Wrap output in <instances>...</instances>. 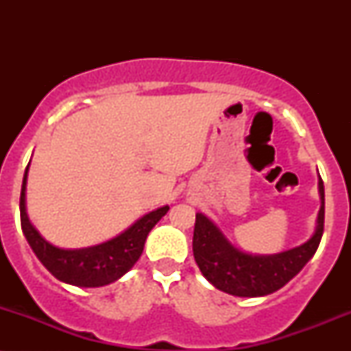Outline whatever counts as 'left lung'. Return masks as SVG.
<instances>
[{
  "label": "left lung",
  "mask_w": 351,
  "mask_h": 351,
  "mask_svg": "<svg viewBox=\"0 0 351 351\" xmlns=\"http://www.w3.org/2000/svg\"><path fill=\"white\" fill-rule=\"evenodd\" d=\"M322 208L317 231L305 244L274 256H252L236 249L206 216L196 215L193 254L203 276L219 291L236 297H263L279 291L312 259L324 234L325 191L318 180Z\"/></svg>",
  "instance_id": "8db88e82"
}]
</instances>
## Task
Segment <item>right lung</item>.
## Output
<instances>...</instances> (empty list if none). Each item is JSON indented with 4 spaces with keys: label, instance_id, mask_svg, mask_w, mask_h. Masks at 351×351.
Wrapping results in <instances>:
<instances>
[{
    "label": "right lung",
    "instance_id": "right-lung-1",
    "mask_svg": "<svg viewBox=\"0 0 351 351\" xmlns=\"http://www.w3.org/2000/svg\"><path fill=\"white\" fill-rule=\"evenodd\" d=\"M29 165L26 167L19 198V213H21V228L27 243L33 249L44 267L56 279L77 287H100L123 276L130 271L142 256L145 241L153 226L167 215L170 206L158 208L138 219L134 226L107 243L92 245L86 249H60L47 243L29 223L26 215V180Z\"/></svg>",
    "mask_w": 351,
    "mask_h": 351
}]
</instances>
